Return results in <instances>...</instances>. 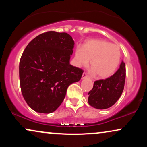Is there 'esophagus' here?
Segmentation results:
<instances>
[{
  "label": "esophagus",
  "mask_w": 147,
  "mask_h": 147,
  "mask_svg": "<svg viewBox=\"0 0 147 147\" xmlns=\"http://www.w3.org/2000/svg\"><path fill=\"white\" fill-rule=\"evenodd\" d=\"M86 78H88V75H87L86 73H85V72H84L83 75H82V79H86Z\"/></svg>",
  "instance_id": "obj_1"
}]
</instances>
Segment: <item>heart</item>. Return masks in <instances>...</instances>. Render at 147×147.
<instances>
[{"label": "heart", "instance_id": "1", "mask_svg": "<svg viewBox=\"0 0 147 147\" xmlns=\"http://www.w3.org/2000/svg\"><path fill=\"white\" fill-rule=\"evenodd\" d=\"M120 57L117 45L104 40L92 39L86 42L82 49H76L73 63L77 67L86 66L91 60V73H97L100 78H108L115 72Z\"/></svg>", "mask_w": 147, "mask_h": 147}]
</instances>
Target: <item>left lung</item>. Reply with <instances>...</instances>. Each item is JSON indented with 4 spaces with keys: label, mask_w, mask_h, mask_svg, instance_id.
Returning <instances> with one entry per match:
<instances>
[{
    "label": "left lung",
    "mask_w": 147,
    "mask_h": 147,
    "mask_svg": "<svg viewBox=\"0 0 147 147\" xmlns=\"http://www.w3.org/2000/svg\"><path fill=\"white\" fill-rule=\"evenodd\" d=\"M125 78V63L122 61L113 75L94 82L93 88L88 92V104L97 109H106L114 105L122 95Z\"/></svg>",
    "instance_id": "obj_1"
}]
</instances>
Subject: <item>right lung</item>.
<instances>
[{
	"label": "right lung",
	"instance_id": "add662e5",
	"mask_svg": "<svg viewBox=\"0 0 147 147\" xmlns=\"http://www.w3.org/2000/svg\"><path fill=\"white\" fill-rule=\"evenodd\" d=\"M75 42L68 34L50 31L28 43L19 63L22 95L37 113H51L63 102L68 87L84 71L70 64Z\"/></svg>",
	"mask_w": 147,
	"mask_h": 147
}]
</instances>
